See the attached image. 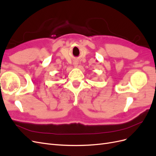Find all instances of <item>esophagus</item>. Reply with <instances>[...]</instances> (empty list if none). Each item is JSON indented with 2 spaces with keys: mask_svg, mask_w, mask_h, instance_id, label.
I'll use <instances>...</instances> for the list:
<instances>
[{
  "mask_svg": "<svg viewBox=\"0 0 156 156\" xmlns=\"http://www.w3.org/2000/svg\"><path fill=\"white\" fill-rule=\"evenodd\" d=\"M77 65H78V63H77V62H74V66H75V67H77Z\"/></svg>",
  "mask_w": 156,
  "mask_h": 156,
  "instance_id": "1",
  "label": "esophagus"
}]
</instances>
